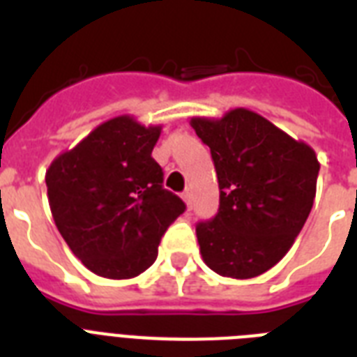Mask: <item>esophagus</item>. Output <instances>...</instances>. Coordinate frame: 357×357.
<instances>
[{"mask_svg": "<svg viewBox=\"0 0 357 357\" xmlns=\"http://www.w3.org/2000/svg\"><path fill=\"white\" fill-rule=\"evenodd\" d=\"M183 200L185 204H187V209H192V192H190V190H185Z\"/></svg>", "mask_w": 357, "mask_h": 357, "instance_id": "1", "label": "esophagus"}]
</instances>
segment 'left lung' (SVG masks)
I'll return each instance as SVG.
<instances>
[{"label":"left lung","instance_id":"1","mask_svg":"<svg viewBox=\"0 0 357 357\" xmlns=\"http://www.w3.org/2000/svg\"><path fill=\"white\" fill-rule=\"evenodd\" d=\"M211 148L220 207L198 222L202 259L220 276L248 280L276 265L310 217L319 161L302 140L248 109L190 119Z\"/></svg>","mask_w":357,"mask_h":357}]
</instances>
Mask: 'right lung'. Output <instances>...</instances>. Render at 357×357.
Instances as JSON below:
<instances>
[{
	"mask_svg": "<svg viewBox=\"0 0 357 357\" xmlns=\"http://www.w3.org/2000/svg\"><path fill=\"white\" fill-rule=\"evenodd\" d=\"M161 126L122 114L100 123L46 170L59 234L91 272L129 280L153 265L167 228L185 211L151 157Z\"/></svg>",
	"mask_w": 357,
	"mask_h": 357,
	"instance_id": "1",
	"label": "right lung"
}]
</instances>
